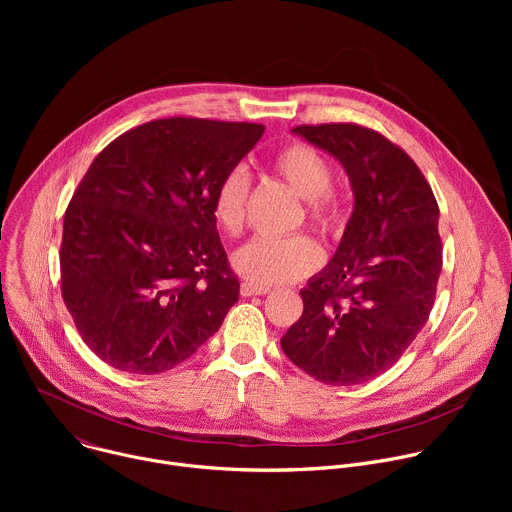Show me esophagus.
<instances>
[{"instance_id":"1","label":"esophagus","mask_w":512,"mask_h":512,"mask_svg":"<svg viewBox=\"0 0 512 512\" xmlns=\"http://www.w3.org/2000/svg\"><path fill=\"white\" fill-rule=\"evenodd\" d=\"M269 291H271V287H265V285H255V283H249V281L241 283V296H245V298L265 296V294H269Z\"/></svg>"}]
</instances>
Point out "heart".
Listing matches in <instances>:
<instances>
[{
    "label": "heart",
    "instance_id": "heart-1",
    "mask_svg": "<svg viewBox=\"0 0 512 512\" xmlns=\"http://www.w3.org/2000/svg\"><path fill=\"white\" fill-rule=\"evenodd\" d=\"M273 172L306 202L308 223L324 237L340 233L344 200L332 188L330 160L306 141H287L271 158ZM249 174L231 168L212 194V216L223 233L237 237L245 223ZM322 249L308 235L287 239H253L233 255V267L255 285L298 281L322 265Z\"/></svg>",
    "mask_w": 512,
    "mask_h": 512
}]
</instances>
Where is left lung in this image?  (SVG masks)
Segmentation results:
<instances>
[{
    "label": "left lung",
    "instance_id": "1",
    "mask_svg": "<svg viewBox=\"0 0 512 512\" xmlns=\"http://www.w3.org/2000/svg\"><path fill=\"white\" fill-rule=\"evenodd\" d=\"M294 133L344 166L354 210L334 259L300 291L304 312L281 348L320 383L360 385L389 371L429 318L440 208L417 164L379 131L322 123Z\"/></svg>",
    "mask_w": 512,
    "mask_h": 512
}]
</instances>
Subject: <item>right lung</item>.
Segmentation results:
<instances>
[{
    "mask_svg": "<svg viewBox=\"0 0 512 512\" xmlns=\"http://www.w3.org/2000/svg\"><path fill=\"white\" fill-rule=\"evenodd\" d=\"M263 131L156 119L113 139L89 166L64 212L60 291L83 342L109 367L170 371L221 328L239 279L212 194Z\"/></svg>",
    "mask_w": 512,
    "mask_h": 512,
    "instance_id": "obj_1",
    "label": "right lung"
}]
</instances>
